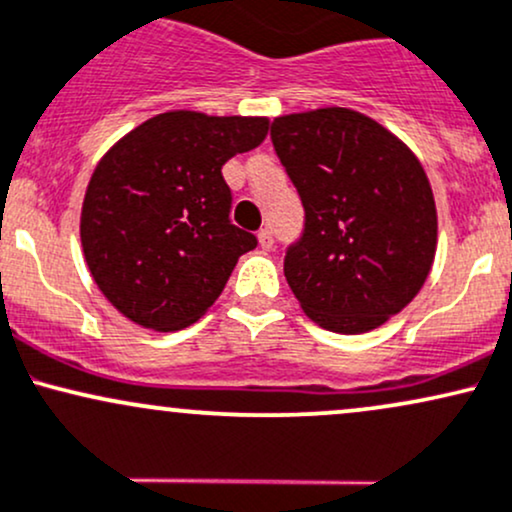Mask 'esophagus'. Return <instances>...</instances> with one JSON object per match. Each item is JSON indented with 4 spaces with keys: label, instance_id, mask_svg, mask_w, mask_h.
Masks as SVG:
<instances>
[{
    "label": "esophagus",
    "instance_id": "esophagus-1",
    "mask_svg": "<svg viewBox=\"0 0 512 512\" xmlns=\"http://www.w3.org/2000/svg\"><path fill=\"white\" fill-rule=\"evenodd\" d=\"M258 244H261L263 251H273L275 239H273L271 229H261V232H258Z\"/></svg>",
    "mask_w": 512,
    "mask_h": 512
}]
</instances>
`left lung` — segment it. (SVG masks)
Masks as SVG:
<instances>
[{"instance_id":"obj_1","label":"left lung","mask_w":512,"mask_h":512,"mask_svg":"<svg viewBox=\"0 0 512 512\" xmlns=\"http://www.w3.org/2000/svg\"><path fill=\"white\" fill-rule=\"evenodd\" d=\"M271 140L304 208L287 285L321 329H377L433 266L438 215L421 162L380 123L338 106L275 118Z\"/></svg>"}]
</instances>
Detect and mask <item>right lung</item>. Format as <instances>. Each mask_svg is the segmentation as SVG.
Listing matches in <instances>:
<instances>
[{
  "label": "right lung",
  "mask_w": 512,
  "mask_h": 512,
  "mask_svg": "<svg viewBox=\"0 0 512 512\" xmlns=\"http://www.w3.org/2000/svg\"><path fill=\"white\" fill-rule=\"evenodd\" d=\"M268 118L169 111L103 154L82 205L91 278L123 317L179 331L208 312L256 237L229 220L222 166L266 140Z\"/></svg>",
  "instance_id": "1"
}]
</instances>
